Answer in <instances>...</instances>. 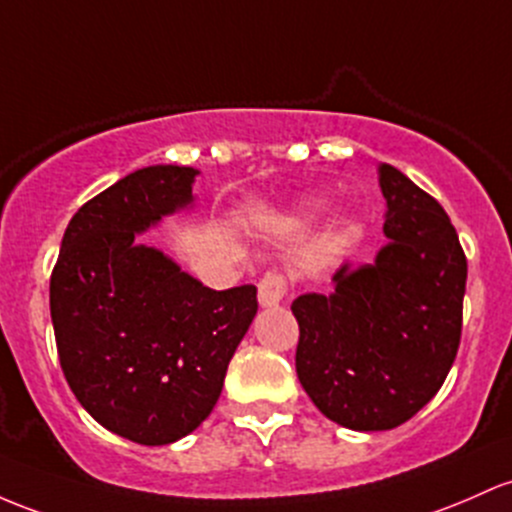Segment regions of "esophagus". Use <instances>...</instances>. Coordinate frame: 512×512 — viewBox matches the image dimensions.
Returning a JSON list of instances; mask_svg holds the SVG:
<instances>
[{"label": "esophagus", "mask_w": 512, "mask_h": 512, "mask_svg": "<svg viewBox=\"0 0 512 512\" xmlns=\"http://www.w3.org/2000/svg\"><path fill=\"white\" fill-rule=\"evenodd\" d=\"M286 296V279L282 274L269 272L262 277V282L257 284V301H260L262 308L277 306Z\"/></svg>", "instance_id": "34e87169"}]
</instances>
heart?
<instances>
[{
	"instance_id": "b5f03b06",
	"label": "heart",
	"mask_w": 512,
	"mask_h": 512,
	"mask_svg": "<svg viewBox=\"0 0 512 512\" xmlns=\"http://www.w3.org/2000/svg\"><path fill=\"white\" fill-rule=\"evenodd\" d=\"M318 206H320V201H318V199L306 201V204H301V211H313V209H318Z\"/></svg>"
}]
</instances>
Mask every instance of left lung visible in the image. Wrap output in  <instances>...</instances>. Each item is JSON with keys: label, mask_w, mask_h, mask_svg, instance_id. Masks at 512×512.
Masks as SVG:
<instances>
[{"label": "left lung", "mask_w": 512, "mask_h": 512, "mask_svg": "<svg viewBox=\"0 0 512 512\" xmlns=\"http://www.w3.org/2000/svg\"><path fill=\"white\" fill-rule=\"evenodd\" d=\"M386 245L342 265L330 294L291 303L296 374L325 418L374 432L411 420L445 384L462 338L466 257L449 216L418 184L379 165Z\"/></svg>", "instance_id": "left-lung-1"}]
</instances>
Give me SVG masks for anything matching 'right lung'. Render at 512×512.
Listing matches in <instances>:
<instances>
[{"label": "right lung", "mask_w": 512, "mask_h": 512, "mask_svg": "<svg viewBox=\"0 0 512 512\" xmlns=\"http://www.w3.org/2000/svg\"><path fill=\"white\" fill-rule=\"evenodd\" d=\"M196 174L143 167L89 199L50 277L67 384L99 425L138 445H170L209 418L257 313L252 284L213 291L140 240L192 209Z\"/></svg>", "instance_id": "obj_1"}]
</instances>
